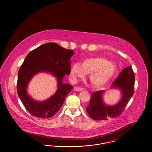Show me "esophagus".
I'll return each instance as SVG.
<instances>
[{
  "instance_id": "1",
  "label": "esophagus",
  "mask_w": 152,
  "mask_h": 152,
  "mask_svg": "<svg viewBox=\"0 0 152 152\" xmlns=\"http://www.w3.org/2000/svg\"><path fill=\"white\" fill-rule=\"evenodd\" d=\"M83 90V88L81 87H76L74 88L75 91H81Z\"/></svg>"
}]
</instances>
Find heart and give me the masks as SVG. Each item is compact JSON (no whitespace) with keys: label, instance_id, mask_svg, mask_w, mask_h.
Returning <instances> with one entry per match:
<instances>
[{"label":"heart","instance_id":"b5f03b06","mask_svg":"<svg viewBox=\"0 0 152 152\" xmlns=\"http://www.w3.org/2000/svg\"><path fill=\"white\" fill-rule=\"evenodd\" d=\"M116 66L104 58H88L81 65L74 64L70 71L71 77L73 81L83 79L86 74L89 75L91 84L97 88L104 87L113 78L116 72Z\"/></svg>","mask_w":152,"mask_h":152}]
</instances>
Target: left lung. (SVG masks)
<instances>
[{"label":"left lung","mask_w":152,"mask_h":152,"mask_svg":"<svg viewBox=\"0 0 152 152\" xmlns=\"http://www.w3.org/2000/svg\"><path fill=\"white\" fill-rule=\"evenodd\" d=\"M135 76L130 65L124 68L112 83L110 88L121 91L122 99L116 105H106L102 101L104 90L96 91L91 95L87 110L89 116L95 120H107L120 116L134 94Z\"/></svg>","instance_id":"8db88e82"}]
</instances>
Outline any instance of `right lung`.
<instances>
[{
  "instance_id": "right-lung-1",
  "label": "right lung",
  "mask_w": 152,
  "mask_h": 152,
  "mask_svg": "<svg viewBox=\"0 0 152 152\" xmlns=\"http://www.w3.org/2000/svg\"><path fill=\"white\" fill-rule=\"evenodd\" d=\"M74 54L72 50L65 49L55 43H47L31 51L20 67L18 75V94L25 108L32 116L48 118L54 116L62 107L66 95L73 87L63 84V78L69 75L70 59ZM47 72L57 77L58 89L48 100L38 102L27 94L29 81L36 73Z\"/></svg>"
}]
</instances>
